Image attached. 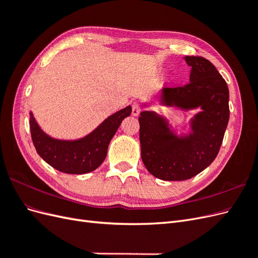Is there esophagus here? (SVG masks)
Segmentation results:
<instances>
[{"instance_id":"34e87169","label":"esophagus","mask_w":258,"mask_h":258,"mask_svg":"<svg viewBox=\"0 0 258 258\" xmlns=\"http://www.w3.org/2000/svg\"><path fill=\"white\" fill-rule=\"evenodd\" d=\"M140 112H141V106H140V104L138 102L132 103V115L138 116Z\"/></svg>"}]
</instances>
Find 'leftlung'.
Returning <instances> with one entry per match:
<instances>
[{
  "label": "left lung",
  "instance_id": "1",
  "mask_svg": "<svg viewBox=\"0 0 258 258\" xmlns=\"http://www.w3.org/2000/svg\"><path fill=\"white\" fill-rule=\"evenodd\" d=\"M189 83L163 88L160 103L188 111L201 108L190 119L191 132L177 137L155 112L139 117L141 157L148 172L163 181H184L209 167L220 152L229 120V90L216 68L204 57L186 56Z\"/></svg>",
  "mask_w": 258,
  "mask_h": 258
}]
</instances>
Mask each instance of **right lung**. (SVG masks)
<instances>
[{"label":"right lung","instance_id":"right-lung-1","mask_svg":"<svg viewBox=\"0 0 258 258\" xmlns=\"http://www.w3.org/2000/svg\"><path fill=\"white\" fill-rule=\"evenodd\" d=\"M131 106L116 112L79 140H58L46 135L30 112L31 138L37 154L52 168L68 174H85L96 170L106 157L107 147Z\"/></svg>","mask_w":258,"mask_h":258}]
</instances>
